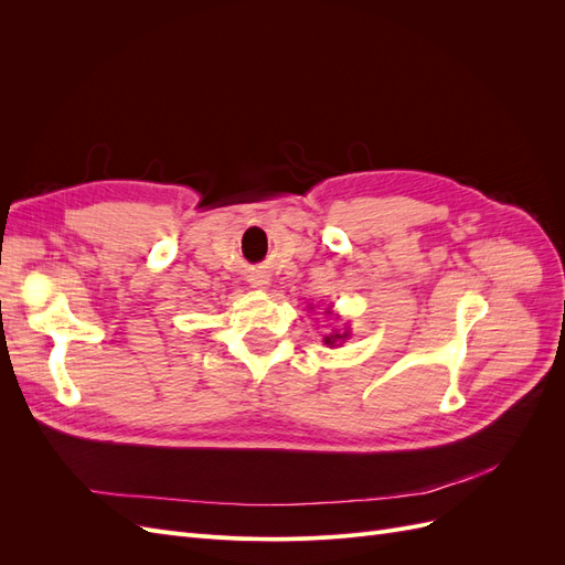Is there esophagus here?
Listing matches in <instances>:
<instances>
[{"instance_id":"1","label":"esophagus","mask_w":565,"mask_h":565,"mask_svg":"<svg viewBox=\"0 0 565 565\" xmlns=\"http://www.w3.org/2000/svg\"><path fill=\"white\" fill-rule=\"evenodd\" d=\"M266 282H268V280H266L264 276H254V278H252V287H264Z\"/></svg>"}]
</instances>
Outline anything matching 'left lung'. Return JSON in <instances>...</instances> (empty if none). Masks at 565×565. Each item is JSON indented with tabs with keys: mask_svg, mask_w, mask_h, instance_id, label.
Listing matches in <instances>:
<instances>
[{
	"mask_svg": "<svg viewBox=\"0 0 565 565\" xmlns=\"http://www.w3.org/2000/svg\"><path fill=\"white\" fill-rule=\"evenodd\" d=\"M349 337V332H332L330 337H324L322 341H324V344H330V347H334L337 344V341H344Z\"/></svg>",
	"mask_w": 565,
	"mask_h": 565,
	"instance_id": "left-lung-1",
	"label": "left lung"
}]
</instances>
